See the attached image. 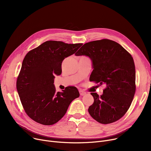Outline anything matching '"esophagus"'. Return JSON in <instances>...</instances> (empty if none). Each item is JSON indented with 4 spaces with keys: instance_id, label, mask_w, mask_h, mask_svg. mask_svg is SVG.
Listing matches in <instances>:
<instances>
[{
    "instance_id": "1",
    "label": "esophagus",
    "mask_w": 151,
    "mask_h": 151,
    "mask_svg": "<svg viewBox=\"0 0 151 151\" xmlns=\"http://www.w3.org/2000/svg\"><path fill=\"white\" fill-rule=\"evenodd\" d=\"M79 92H80V95H81V96H84V95L86 94V92H84V91H81V90H80Z\"/></svg>"
}]
</instances>
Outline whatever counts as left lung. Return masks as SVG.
Returning a JSON list of instances; mask_svg holds the SVG:
<instances>
[{"label": "left lung", "instance_id": "1", "mask_svg": "<svg viewBox=\"0 0 151 151\" xmlns=\"http://www.w3.org/2000/svg\"><path fill=\"white\" fill-rule=\"evenodd\" d=\"M75 55L91 59L93 71L89 80L106 86L100 96L91 93L94 101L88 109L90 115L101 124L117 121L127 111L135 93V67L132 55L108 39L86 43Z\"/></svg>", "mask_w": 151, "mask_h": 151}]
</instances>
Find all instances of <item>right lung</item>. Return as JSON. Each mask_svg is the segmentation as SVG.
<instances>
[{
	"label": "right lung",
	"instance_id": "1",
	"mask_svg": "<svg viewBox=\"0 0 151 151\" xmlns=\"http://www.w3.org/2000/svg\"><path fill=\"white\" fill-rule=\"evenodd\" d=\"M82 43L68 44L46 41L30 51L24 59L17 88L26 114L34 121L46 125L58 122L80 93L68 86L56 92L54 75L62 73V62L75 54Z\"/></svg>",
	"mask_w": 151,
	"mask_h": 151
}]
</instances>
